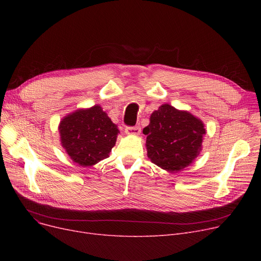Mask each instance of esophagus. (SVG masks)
I'll return each instance as SVG.
<instances>
[{
	"label": "esophagus",
	"mask_w": 261,
	"mask_h": 261,
	"mask_svg": "<svg viewBox=\"0 0 261 261\" xmlns=\"http://www.w3.org/2000/svg\"><path fill=\"white\" fill-rule=\"evenodd\" d=\"M126 133L129 135H139L141 133V127L140 126H135V127H127L126 128Z\"/></svg>",
	"instance_id": "34e87169"
}]
</instances>
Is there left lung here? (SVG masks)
I'll list each match as a JSON object with an SVG mask.
<instances>
[{
    "instance_id": "obj_1",
    "label": "left lung",
    "mask_w": 261,
    "mask_h": 261,
    "mask_svg": "<svg viewBox=\"0 0 261 261\" xmlns=\"http://www.w3.org/2000/svg\"><path fill=\"white\" fill-rule=\"evenodd\" d=\"M143 133L147 135L148 158L159 167L175 172L199 155L205 129L199 118L166 103L151 114Z\"/></svg>"
}]
</instances>
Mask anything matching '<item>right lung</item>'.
<instances>
[{
  "label": "right lung",
  "mask_w": 261,
  "mask_h": 261,
  "mask_svg": "<svg viewBox=\"0 0 261 261\" xmlns=\"http://www.w3.org/2000/svg\"><path fill=\"white\" fill-rule=\"evenodd\" d=\"M59 131L66 153L82 167L107 159L119 133L99 106L77 110L65 116L60 122Z\"/></svg>",
  "instance_id": "obj_1"
}]
</instances>
